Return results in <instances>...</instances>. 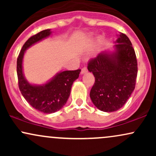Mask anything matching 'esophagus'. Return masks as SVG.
<instances>
[{
  "label": "esophagus",
  "mask_w": 156,
  "mask_h": 156,
  "mask_svg": "<svg viewBox=\"0 0 156 156\" xmlns=\"http://www.w3.org/2000/svg\"><path fill=\"white\" fill-rule=\"evenodd\" d=\"M87 72H88V69H87V67H83V69H81V74L83 75V74H85V73H87Z\"/></svg>",
  "instance_id": "34e87169"
}]
</instances>
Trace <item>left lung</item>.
Here are the masks:
<instances>
[{
	"label": "left lung",
	"mask_w": 156,
	"mask_h": 156,
	"mask_svg": "<svg viewBox=\"0 0 156 156\" xmlns=\"http://www.w3.org/2000/svg\"><path fill=\"white\" fill-rule=\"evenodd\" d=\"M113 51L100 53L88 64L95 81L90 91L93 104L104 112L121 108L135 89L137 60L131 42L119 33Z\"/></svg>",
	"instance_id": "8db88e82"
}]
</instances>
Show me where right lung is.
I'll return each instance as SVG.
<instances>
[{"label":"right lung","instance_id":"right-lung-1","mask_svg":"<svg viewBox=\"0 0 156 156\" xmlns=\"http://www.w3.org/2000/svg\"><path fill=\"white\" fill-rule=\"evenodd\" d=\"M52 31L46 29L32 36L23 44L17 61L18 86L26 101L37 111L52 114L63 108L67 103L73 82L79 77L80 69L60 71L45 83L32 84L23 73V62L26 51L32 45L50 37Z\"/></svg>","mask_w":156,"mask_h":156}]
</instances>
